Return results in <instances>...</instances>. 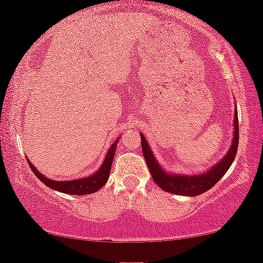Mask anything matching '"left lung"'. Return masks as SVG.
<instances>
[{
    "label": "left lung",
    "instance_id": "left-lung-1",
    "mask_svg": "<svg viewBox=\"0 0 263 263\" xmlns=\"http://www.w3.org/2000/svg\"><path fill=\"white\" fill-rule=\"evenodd\" d=\"M235 132H233V140L230 147L229 152L225 154L222 159L214 165L211 170L200 175H171L165 172L158 163L156 157L153 156L151 147L147 140L142 134L141 136V147L142 153L145 157L147 166L149 168L151 175H152L153 181L160 186L165 192L176 194V195L184 196H196L206 193L212 186H214L220 181V178L229 170L236 158L237 148H238V139H239V129H238V114L235 111Z\"/></svg>",
    "mask_w": 263,
    "mask_h": 263
}]
</instances>
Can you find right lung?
<instances>
[{
    "mask_svg": "<svg viewBox=\"0 0 263 263\" xmlns=\"http://www.w3.org/2000/svg\"><path fill=\"white\" fill-rule=\"evenodd\" d=\"M117 142L118 140H116V141L112 143V146L110 147L109 151H107L105 159H104L102 166L98 168V171L89 176V177L73 179V181H53V179L46 178L44 175L38 172L37 168L31 164V161L28 160L27 158L26 159L28 165L31 166V170L33 171V174L39 178V181H42L45 185H48L49 188L64 194H70V195H87V194L98 192V190L107 182V179H109L111 165H112Z\"/></svg>",
    "mask_w": 263,
    "mask_h": 263,
    "instance_id": "1",
    "label": "right lung"
}]
</instances>
